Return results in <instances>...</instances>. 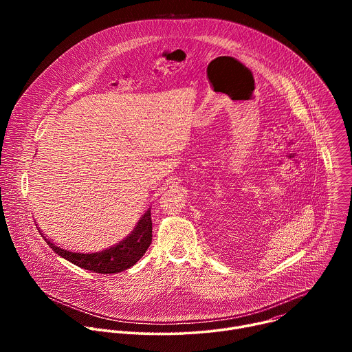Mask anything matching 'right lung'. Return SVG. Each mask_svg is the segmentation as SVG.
I'll return each instance as SVG.
<instances>
[{
  "mask_svg": "<svg viewBox=\"0 0 352 352\" xmlns=\"http://www.w3.org/2000/svg\"><path fill=\"white\" fill-rule=\"evenodd\" d=\"M41 236L48 246L53 248L56 254L71 263L94 273L113 274L132 267L144 255L147 248L152 243V217H150L148 209L125 239L113 246L94 250V252H75V250L63 249L53 243V241L45 238L43 232Z\"/></svg>",
  "mask_w": 352,
  "mask_h": 352,
  "instance_id": "1",
  "label": "right lung"
}]
</instances>
